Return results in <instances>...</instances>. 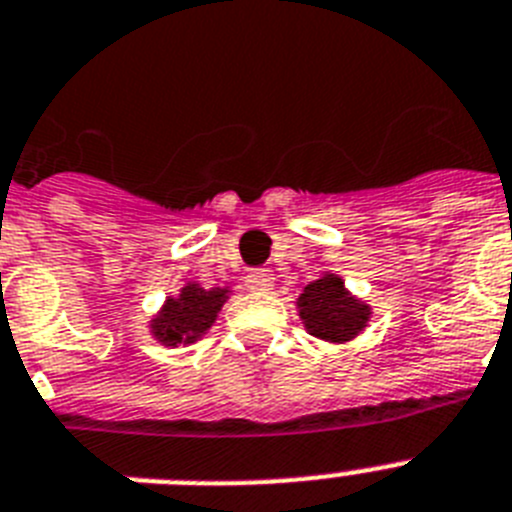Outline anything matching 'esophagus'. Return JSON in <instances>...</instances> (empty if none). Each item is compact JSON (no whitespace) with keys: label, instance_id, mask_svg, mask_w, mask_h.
<instances>
[{"label":"esophagus","instance_id":"1","mask_svg":"<svg viewBox=\"0 0 512 512\" xmlns=\"http://www.w3.org/2000/svg\"><path fill=\"white\" fill-rule=\"evenodd\" d=\"M246 287L253 292H269L274 287V274L269 269H256L246 277Z\"/></svg>","mask_w":512,"mask_h":512}]
</instances>
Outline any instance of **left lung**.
Wrapping results in <instances>:
<instances>
[{"label": "left lung", "instance_id": "obj_1", "mask_svg": "<svg viewBox=\"0 0 512 512\" xmlns=\"http://www.w3.org/2000/svg\"><path fill=\"white\" fill-rule=\"evenodd\" d=\"M300 316L310 334L329 339V342H347L365 326L370 310L349 298L344 282L334 274L310 282L298 300Z\"/></svg>", "mask_w": 512, "mask_h": 512}]
</instances>
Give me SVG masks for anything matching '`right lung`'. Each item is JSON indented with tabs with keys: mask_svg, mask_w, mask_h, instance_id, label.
<instances>
[{
	"mask_svg": "<svg viewBox=\"0 0 512 512\" xmlns=\"http://www.w3.org/2000/svg\"><path fill=\"white\" fill-rule=\"evenodd\" d=\"M227 290H204V287H183L178 298H170L163 313L155 318L152 331L163 344L194 342L196 336L212 326L217 310L222 308Z\"/></svg>",
	"mask_w": 512,
	"mask_h": 512,
	"instance_id": "add662e5",
	"label": "right lung"
}]
</instances>
